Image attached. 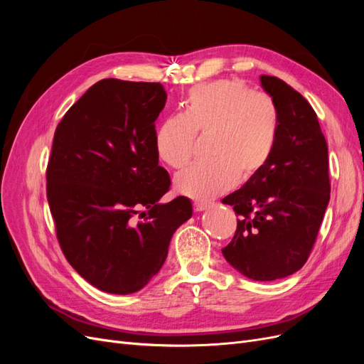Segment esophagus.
I'll return each mask as SVG.
<instances>
[{
  "mask_svg": "<svg viewBox=\"0 0 364 364\" xmlns=\"http://www.w3.org/2000/svg\"><path fill=\"white\" fill-rule=\"evenodd\" d=\"M209 205L208 203H203V202H194V205H193V208H194V211L196 213H202V211H205V209L208 208Z\"/></svg>",
  "mask_w": 364,
  "mask_h": 364,
  "instance_id": "1",
  "label": "esophagus"
}]
</instances>
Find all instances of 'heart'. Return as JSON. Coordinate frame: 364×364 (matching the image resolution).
Returning <instances> with one entry per match:
<instances>
[{"label": "heart", "mask_w": 364, "mask_h": 364, "mask_svg": "<svg viewBox=\"0 0 364 364\" xmlns=\"http://www.w3.org/2000/svg\"><path fill=\"white\" fill-rule=\"evenodd\" d=\"M196 135H211L208 158L176 174L174 186L194 200H211L257 176L273 155L279 136V112L273 98L235 80L191 87L182 115L156 129L158 158L171 168L190 161Z\"/></svg>", "instance_id": "b5f03b06"}]
</instances>
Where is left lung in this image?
Returning <instances> with one entry per match:
<instances>
[{
	"instance_id": "obj_1",
	"label": "left lung",
	"mask_w": 364,
	"mask_h": 364,
	"mask_svg": "<svg viewBox=\"0 0 364 364\" xmlns=\"http://www.w3.org/2000/svg\"><path fill=\"white\" fill-rule=\"evenodd\" d=\"M279 112V136L269 162L225 205L240 215L222 249L246 278L274 281L306 262L329 202L328 146L311 105L284 80L261 75Z\"/></svg>"
}]
</instances>
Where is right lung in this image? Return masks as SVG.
Masks as SVG:
<instances>
[{
  "instance_id": "1",
  "label": "right lung",
  "mask_w": 364,
  "mask_h": 364,
  "mask_svg": "<svg viewBox=\"0 0 364 364\" xmlns=\"http://www.w3.org/2000/svg\"><path fill=\"white\" fill-rule=\"evenodd\" d=\"M165 102L161 83L103 79L54 132L47 199L59 245L75 272L106 293L147 285L174 230L193 215L183 196L159 203L171 183L155 150Z\"/></svg>"
}]
</instances>
